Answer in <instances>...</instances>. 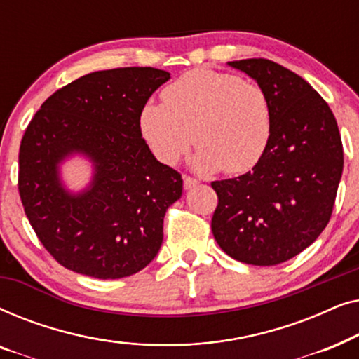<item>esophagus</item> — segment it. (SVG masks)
Instances as JSON below:
<instances>
[{
	"mask_svg": "<svg viewBox=\"0 0 359 359\" xmlns=\"http://www.w3.org/2000/svg\"><path fill=\"white\" fill-rule=\"evenodd\" d=\"M183 183H184V189H193L194 186L199 184V181L194 180V178H191V176H184Z\"/></svg>",
	"mask_w": 359,
	"mask_h": 359,
	"instance_id": "1",
	"label": "esophagus"
}]
</instances>
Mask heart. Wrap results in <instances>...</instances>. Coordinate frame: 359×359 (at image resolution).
Masks as SVG:
<instances>
[{"instance_id": "heart-1", "label": "heart", "mask_w": 359, "mask_h": 359, "mask_svg": "<svg viewBox=\"0 0 359 359\" xmlns=\"http://www.w3.org/2000/svg\"><path fill=\"white\" fill-rule=\"evenodd\" d=\"M163 104L147 102L140 130L156 158L176 165L191 145L201 173L238 175L262 160L273 129L271 104L263 88L237 75L196 68L161 93Z\"/></svg>"}]
</instances>
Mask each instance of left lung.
<instances>
[{
  "label": "left lung",
  "mask_w": 359,
  "mask_h": 359,
  "mask_svg": "<svg viewBox=\"0 0 359 359\" xmlns=\"http://www.w3.org/2000/svg\"><path fill=\"white\" fill-rule=\"evenodd\" d=\"M266 93L273 129L252 171L214 181L215 242L255 266L287 262L316 242L330 220L343 173L335 116L296 73L266 58L229 62Z\"/></svg>",
  "instance_id": "8db88e82"
}]
</instances>
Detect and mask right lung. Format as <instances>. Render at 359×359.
<instances>
[{"label":"right lung","instance_id":"1","mask_svg":"<svg viewBox=\"0 0 359 359\" xmlns=\"http://www.w3.org/2000/svg\"><path fill=\"white\" fill-rule=\"evenodd\" d=\"M168 80L151 67L88 73L53 93L29 122L19 194L34 232L67 269L119 279L158 253L165 212L181 198L183 180L142 139L140 112ZM76 154L90 161L93 176L73 194L60 166Z\"/></svg>","mask_w":359,"mask_h":359}]
</instances>
